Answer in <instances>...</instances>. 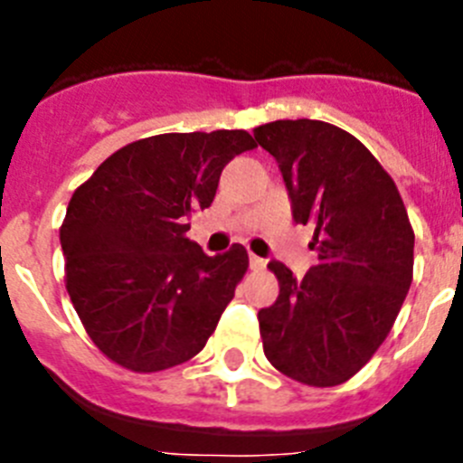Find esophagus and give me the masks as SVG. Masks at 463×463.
Listing matches in <instances>:
<instances>
[{"mask_svg":"<svg viewBox=\"0 0 463 463\" xmlns=\"http://www.w3.org/2000/svg\"><path fill=\"white\" fill-rule=\"evenodd\" d=\"M264 267H267V261L261 260V257H257V255H250V269H255V271H261Z\"/></svg>","mask_w":463,"mask_h":463,"instance_id":"obj_1","label":"esophagus"}]
</instances>
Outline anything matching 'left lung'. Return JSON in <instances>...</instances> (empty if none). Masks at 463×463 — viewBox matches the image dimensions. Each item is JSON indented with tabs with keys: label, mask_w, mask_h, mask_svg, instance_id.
<instances>
[{
	"label": "left lung",
	"mask_w": 463,
	"mask_h": 463,
	"mask_svg": "<svg viewBox=\"0 0 463 463\" xmlns=\"http://www.w3.org/2000/svg\"><path fill=\"white\" fill-rule=\"evenodd\" d=\"M252 134L280 166L294 222L315 227L317 255L304 280L269 261L280 294L257 315L264 354L297 383L334 387L394 326L412 282L415 232L392 175L345 129L304 118Z\"/></svg>",
	"instance_id": "obj_1"
}]
</instances>
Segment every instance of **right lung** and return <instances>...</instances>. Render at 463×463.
I'll return each instance as SVG.
<instances>
[{"instance_id": "add662e5", "label": "right lung", "mask_w": 463, "mask_h": 463, "mask_svg": "<svg viewBox=\"0 0 463 463\" xmlns=\"http://www.w3.org/2000/svg\"><path fill=\"white\" fill-rule=\"evenodd\" d=\"M255 141L243 129L127 143L73 192L60 227L64 282L110 362L157 373L199 354L248 271L234 243L208 257L187 218L215 199L224 166Z\"/></svg>"}]
</instances>
